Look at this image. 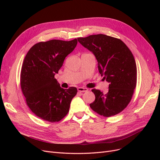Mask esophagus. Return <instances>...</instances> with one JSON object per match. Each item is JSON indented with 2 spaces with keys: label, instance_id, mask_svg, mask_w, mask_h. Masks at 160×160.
<instances>
[{
  "label": "esophagus",
  "instance_id": "esophagus-1",
  "mask_svg": "<svg viewBox=\"0 0 160 160\" xmlns=\"http://www.w3.org/2000/svg\"><path fill=\"white\" fill-rule=\"evenodd\" d=\"M78 91L80 92H86L87 91H88V89L86 88L79 87V88H78Z\"/></svg>",
  "mask_w": 160,
  "mask_h": 160
}]
</instances>
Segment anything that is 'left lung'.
Masks as SVG:
<instances>
[{"label": "left lung", "instance_id": "left-lung-1", "mask_svg": "<svg viewBox=\"0 0 160 160\" xmlns=\"http://www.w3.org/2000/svg\"><path fill=\"white\" fill-rule=\"evenodd\" d=\"M78 40L93 52L100 74L110 83L106 94L92 90L96 98L90 108L106 118L119 114L130 102L137 83L136 64L131 50L120 39L102 34Z\"/></svg>", "mask_w": 160, "mask_h": 160}]
</instances>
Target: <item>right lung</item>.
I'll list each match as a JSON object with an SVG mask.
<instances>
[{
    "mask_svg": "<svg viewBox=\"0 0 160 160\" xmlns=\"http://www.w3.org/2000/svg\"><path fill=\"white\" fill-rule=\"evenodd\" d=\"M78 43L51 40L35 44L26 55L20 72V87L26 102L34 114L50 122H58L69 112L77 88H62L54 78L65 58Z\"/></svg>",
    "mask_w": 160,
    "mask_h": 160,
    "instance_id": "obj_1",
    "label": "right lung"
}]
</instances>
